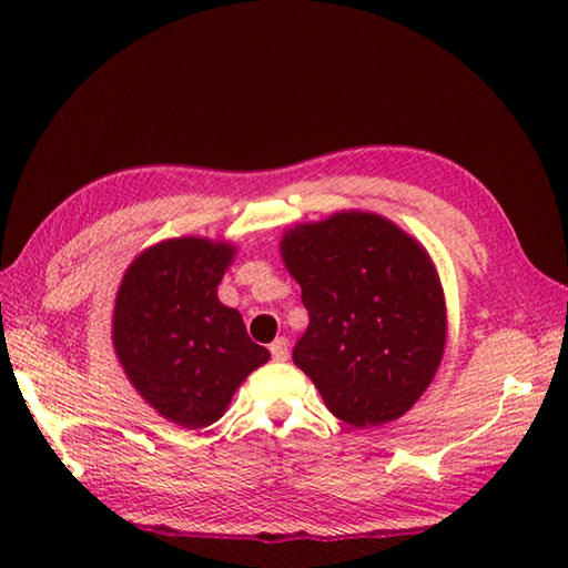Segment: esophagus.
<instances>
[{"label": "esophagus", "instance_id": "esophagus-1", "mask_svg": "<svg viewBox=\"0 0 568 568\" xmlns=\"http://www.w3.org/2000/svg\"><path fill=\"white\" fill-rule=\"evenodd\" d=\"M273 361H287V338H275L271 343Z\"/></svg>", "mask_w": 568, "mask_h": 568}]
</instances>
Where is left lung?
<instances>
[{
  "label": "left lung",
  "instance_id": "1",
  "mask_svg": "<svg viewBox=\"0 0 568 568\" xmlns=\"http://www.w3.org/2000/svg\"><path fill=\"white\" fill-rule=\"evenodd\" d=\"M281 255L311 323L293 363L335 418L373 428L400 418L446 348V297L434 261L388 217L343 210L285 230Z\"/></svg>",
  "mask_w": 568,
  "mask_h": 568
}]
</instances>
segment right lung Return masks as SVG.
I'll list each match as a JSON object with an SVG mask.
<instances>
[{
  "label": "right lung",
  "instance_id": "add662e5",
  "mask_svg": "<svg viewBox=\"0 0 568 568\" xmlns=\"http://www.w3.org/2000/svg\"><path fill=\"white\" fill-rule=\"evenodd\" d=\"M235 253L225 240H162L134 257L114 295L112 345L124 376L182 428L215 423L240 383L271 361L217 297Z\"/></svg>",
  "mask_w": 568,
  "mask_h": 568
}]
</instances>
